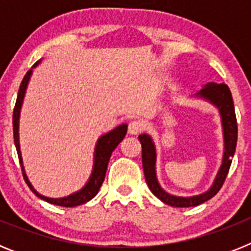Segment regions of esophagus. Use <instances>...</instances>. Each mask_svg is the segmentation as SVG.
I'll list each match as a JSON object with an SVG mask.
<instances>
[{
	"mask_svg": "<svg viewBox=\"0 0 251 251\" xmlns=\"http://www.w3.org/2000/svg\"><path fill=\"white\" fill-rule=\"evenodd\" d=\"M142 129H143V124L138 121H132L128 126V132L130 134H138L142 132Z\"/></svg>",
	"mask_w": 251,
	"mask_h": 251,
	"instance_id": "34e87169",
	"label": "esophagus"
}]
</instances>
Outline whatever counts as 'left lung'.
Masks as SVG:
<instances>
[{"instance_id": "obj_1", "label": "left lung", "mask_w": 251, "mask_h": 251, "mask_svg": "<svg viewBox=\"0 0 251 251\" xmlns=\"http://www.w3.org/2000/svg\"><path fill=\"white\" fill-rule=\"evenodd\" d=\"M195 97L214 104L219 109L221 117V124H223L224 132V156L223 163L220 166V170L217 172L216 177L214 179V183L207 191L201 195L191 197L175 196V195L167 194V192L161 187L158 183V179L156 176V147L153 143L152 138L148 134H141L138 136L139 142L142 145V165L145 171L146 182L157 199L162 202L167 203L175 207H192V206L201 205L207 200L212 199L217 192L223 187L225 178L229 174L230 166H231L232 157H234L235 148H236V142H238V123H236V115H235L234 101H232L231 92L229 86L226 84H216L208 83L203 86L202 89L195 94Z\"/></svg>"}]
</instances>
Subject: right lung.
<instances>
[{"instance_id":"1","label":"right lung","mask_w":251,"mask_h":251,"mask_svg":"<svg viewBox=\"0 0 251 251\" xmlns=\"http://www.w3.org/2000/svg\"><path fill=\"white\" fill-rule=\"evenodd\" d=\"M41 61V60H40ZM40 61H37L32 69L36 68L39 65ZM32 69H30L26 75L24 76L21 81V85H20L19 89V95H17L16 104H15V109H13V117H12V123H13V141H15V146H16L17 154H19L20 165H21L22 170V176L25 178V182L27 183V186L30 187V190L36 195L37 197H40L41 200L48 201V202L52 203V205L57 206H64V207H74V206L83 205V203L88 202L95 197V195L99 192V188H100L101 183H103L104 178H105L106 174V167H108V162H109L110 156H112V152L115 150V147L123 141V138L127 134V124H121L117 128H114L110 132L105 133L97 142V146H95V152H94V166H93L92 175H90L89 181L86 182V185L84 186L81 190H79L77 192L69 195L66 197H60V199H51V197L43 196L41 194L35 190L32 187V185L28 181L27 176L25 174V168L22 165V157H21V151H20V141H19V121H20V112H21L22 101H24V97H25L26 88H27L28 80H30L31 74H32Z\"/></svg>"}]
</instances>
